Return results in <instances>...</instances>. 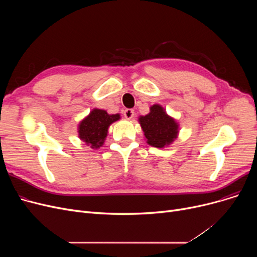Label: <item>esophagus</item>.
<instances>
[{"mask_svg":"<svg viewBox=\"0 0 257 257\" xmlns=\"http://www.w3.org/2000/svg\"><path fill=\"white\" fill-rule=\"evenodd\" d=\"M124 116L126 118H132L134 116V110L133 109H125Z\"/></svg>","mask_w":257,"mask_h":257,"instance_id":"esophagus-1","label":"esophagus"}]
</instances>
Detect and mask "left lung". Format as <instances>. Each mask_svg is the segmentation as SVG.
<instances>
[{
    "mask_svg": "<svg viewBox=\"0 0 257 257\" xmlns=\"http://www.w3.org/2000/svg\"><path fill=\"white\" fill-rule=\"evenodd\" d=\"M139 120L147 143L155 148H165L177 138L178 124L158 104L151 106L150 112Z\"/></svg>",
    "mask_w": 257,
    "mask_h": 257,
    "instance_id": "left-lung-1",
    "label": "left lung"
}]
</instances>
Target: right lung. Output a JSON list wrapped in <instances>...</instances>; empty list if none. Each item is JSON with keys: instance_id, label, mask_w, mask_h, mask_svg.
<instances>
[{"instance_id": "add662e5", "label": "right lung", "mask_w": 257, "mask_h": 257, "mask_svg": "<svg viewBox=\"0 0 257 257\" xmlns=\"http://www.w3.org/2000/svg\"><path fill=\"white\" fill-rule=\"evenodd\" d=\"M119 119V114H108L105 110L93 109L79 124V138L85 142L92 149L100 148L108 132V127L113 121Z\"/></svg>"}]
</instances>
